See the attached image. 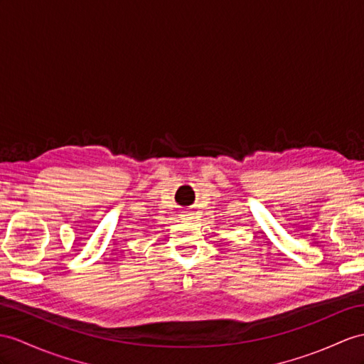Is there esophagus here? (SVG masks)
<instances>
[{
    "instance_id": "1",
    "label": "esophagus",
    "mask_w": 364,
    "mask_h": 364,
    "mask_svg": "<svg viewBox=\"0 0 364 364\" xmlns=\"http://www.w3.org/2000/svg\"><path fill=\"white\" fill-rule=\"evenodd\" d=\"M185 216H190V215H185ZM188 219H190V218H187V220H188Z\"/></svg>"
}]
</instances>
